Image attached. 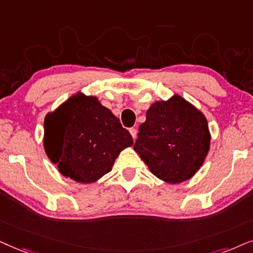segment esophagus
Wrapping results in <instances>:
<instances>
[{"instance_id": "esophagus-1", "label": "esophagus", "mask_w": 253, "mask_h": 253, "mask_svg": "<svg viewBox=\"0 0 253 253\" xmlns=\"http://www.w3.org/2000/svg\"><path fill=\"white\" fill-rule=\"evenodd\" d=\"M129 133H130V135H132L133 139L135 140V139H136V135H137V130H136V128H134V127H133V128H130V129H129Z\"/></svg>"}]
</instances>
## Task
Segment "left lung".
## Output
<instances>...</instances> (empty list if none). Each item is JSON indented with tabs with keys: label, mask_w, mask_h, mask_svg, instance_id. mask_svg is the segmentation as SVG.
Wrapping results in <instances>:
<instances>
[{
	"label": "left lung",
	"mask_w": 253,
	"mask_h": 253,
	"mask_svg": "<svg viewBox=\"0 0 253 253\" xmlns=\"http://www.w3.org/2000/svg\"><path fill=\"white\" fill-rule=\"evenodd\" d=\"M210 144L206 118L183 97L174 95L149 107L134 150L157 178L179 184L200 169Z\"/></svg>",
	"instance_id": "left-lung-1"
}]
</instances>
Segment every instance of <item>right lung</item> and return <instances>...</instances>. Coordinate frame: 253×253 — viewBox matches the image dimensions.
Returning a JSON list of instances; mask_svg holds the SVG:
<instances>
[{
	"instance_id": "1",
	"label": "right lung",
	"mask_w": 253,
	"mask_h": 253,
	"mask_svg": "<svg viewBox=\"0 0 253 253\" xmlns=\"http://www.w3.org/2000/svg\"><path fill=\"white\" fill-rule=\"evenodd\" d=\"M43 148L60 173L89 184L112 170L125 148L133 146L128 130L97 97L76 93L48 113Z\"/></svg>"
}]
</instances>
